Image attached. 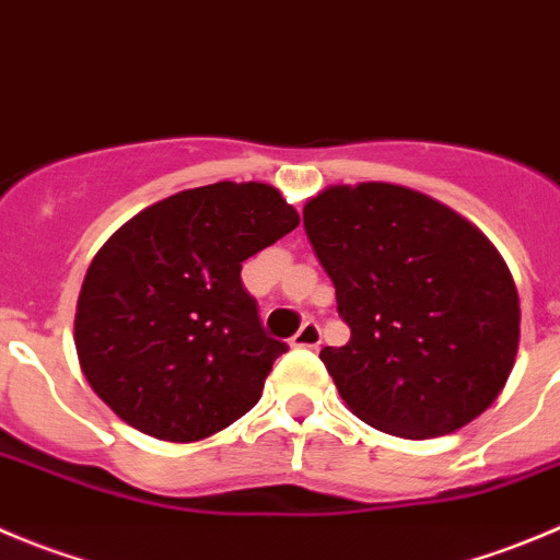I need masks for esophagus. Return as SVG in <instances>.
<instances>
[{
    "instance_id": "34e87169",
    "label": "esophagus",
    "mask_w": 560,
    "mask_h": 560,
    "mask_svg": "<svg viewBox=\"0 0 560 560\" xmlns=\"http://www.w3.org/2000/svg\"><path fill=\"white\" fill-rule=\"evenodd\" d=\"M322 343V327L318 322H305L300 327V332L291 338V346H300V349H318Z\"/></svg>"
}]
</instances>
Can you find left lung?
<instances>
[{
    "label": "left lung",
    "instance_id": "1",
    "mask_svg": "<svg viewBox=\"0 0 560 560\" xmlns=\"http://www.w3.org/2000/svg\"><path fill=\"white\" fill-rule=\"evenodd\" d=\"M302 220L351 329L349 343L322 349L351 412L412 440L478 418L520 343V296L489 238L393 184L324 189Z\"/></svg>",
    "mask_w": 560,
    "mask_h": 560
}]
</instances>
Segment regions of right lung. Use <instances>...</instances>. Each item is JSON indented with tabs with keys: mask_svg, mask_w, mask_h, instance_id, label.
<instances>
[{
	"mask_svg": "<svg viewBox=\"0 0 560 560\" xmlns=\"http://www.w3.org/2000/svg\"><path fill=\"white\" fill-rule=\"evenodd\" d=\"M300 225L266 184L178 191L98 249L77 305V351L101 401L142 434L191 443L258 404L289 351L266 335L242 264Z\"/></svg>",
	"mask_w": 560,
	"mask_h": 560,
	"instance_id": "1",
	"label": "right lung"
}]
</instances>
